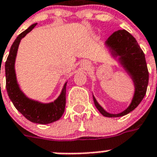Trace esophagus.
I'll list each match as a JSON object with an SVG mask.
<instances>
[{
	"mask_svg": "<svg viewBox=\"0 0 157 157\" xmlns=\"http://www.w3.org/2000/svg\"><path fill=\"white\" fill-rule=\"evenodd\" d=\"M81 67H84V68H87V67H89V63H88L87 62H85V61H84V62L81 63Z\"/></svg>",
	"mask_w": 157,
	"mask_h": 157,
	"instance_id": "esophagus-1",
	"label": "esophagus"
}]
</instances>
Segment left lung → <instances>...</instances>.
I'll list each match as a JSON object with an SVG mask.
<instances>
[{
	"label": "left lung",
	"mask_w": 157,
	"mask_h": 157,
	"mask_svg": "<svg viewBox=\"0 0 157 157\" xmlns=\"http://www.w3.org/2000/svg\"><path fill=\"white\" fill-rule=\"evenodd\" d=\"M104 45L110 56L114 59L130 76L134 85V94L128 107L118 114H111L104 109L93 94L94 105L105 117H122L136 109L146 94L148 85V71L145 56L136 39L125 30H117L113 33Z\"/></svg>",
	"instance_id": "left-lung-1"
}]
</instances>
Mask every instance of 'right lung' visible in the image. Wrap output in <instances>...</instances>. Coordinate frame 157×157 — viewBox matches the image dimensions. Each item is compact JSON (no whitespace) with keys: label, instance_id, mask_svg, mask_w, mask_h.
Listing matches in <instances>:
<instances>
[{"label":"right lung","instance_id":"obj_1","mask_svg":"<svg viewBox=\"0 0 157 157\" xmlns=\"http://www.w3.org/2000/svg\"><path fill=\"white\" fill-rule=\"evenodd\" d=\"M36 25L37 23L32 24L19 34L10 48V54L5 65L6 90L9 98L15 108L26 119L34 123L48 124L59 120L64 112L66 104V86L67 81L64 83L60 94L54 101L43 103L30 98L24 94L17 82L15 70V62L20 42Z\"/></svg>","mask_w":157,"mask_h":157}]
</instances>
